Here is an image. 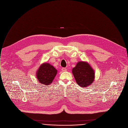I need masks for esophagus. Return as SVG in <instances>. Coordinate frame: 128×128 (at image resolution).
I'll use <instances>...</instances> for the list:
<instances>
[{
	"label": "esophagus",
	"instance_id": "obj_1",
	"mask_svg": "<svg viewBox=\"0 0 128 128\" xmlns=\"http://www.w3.org/2000/svg\"><path fill=\"white\" fill-rule=\"evenodd\" d=\"M62 72H66V68H62Z\"/></svg>",
	"mask_w": 128,
	"mask_h": 128
}]
</instances>
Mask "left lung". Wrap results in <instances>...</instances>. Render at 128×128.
<instances>
[{"label":"left lung","instance_id":"8db88e82","mask_svg":"<svg viewBox=\"0 0 128 128\" xmlns=\"http://www.w3.org/2000/svg\"><path fill=\"white\" fill-rule=\"evenodd\" d=\"M72 72L76 83L81 87L88 86L94 81V70L86 62H79L72 68Z\"/></svg>","mask_w":128,"mask_h":128}]
</instances>
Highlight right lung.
Wrapping results in <instances>:
<instances>
[{"label":"right lung","instance_id":"1","mask_svg":"<svg viewBox=\"0 0 128 128\" xmlns=\"http://www.w3.org/2000/svg\"><path fill=\"white\" fill-rule=\"evenodd\" d=\"M56 74L57 70L52 66L45 63L40 66L36 76L40 83L48 85L52 82Z\"/></svg>","mask_w":128,"mask_h":128}]
</instances>
